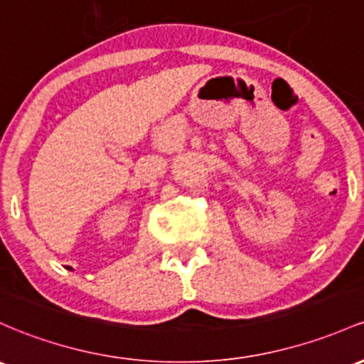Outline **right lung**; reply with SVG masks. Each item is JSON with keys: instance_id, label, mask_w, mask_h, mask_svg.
<instances>
[{"instance_id": "add662e5", "label": "right lung", "mask_w": 364, "mask_h": 364, "mask_svg": "<svg viewBox=\"0 0 364 364\" xmlns=\"http://www.w3.org/2000/svg\"><path fill=\"white\" fill-rule=\"evenodd\" d=\"M67 269H72V267H67Z\"/></svg>"}]
</instances>
